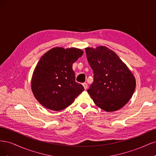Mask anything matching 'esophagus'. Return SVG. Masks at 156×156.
<instances>
[{
  "mask_svg": "<svg viewBox=\"0 0 156 156\" xmlns=\"http://www.w3.org/2000/svg\"><path fill=\"white\" fill-rule=\"evenodd\" d=\"M83 87H84V88L85 89V90H87V88H88L87 83H83Z\"/></svg>",
  "mask_w": 156,
  "mask_h": 156,
  "instance_id": "obj_1",
  "label": "esophagus"
}]
</instances>
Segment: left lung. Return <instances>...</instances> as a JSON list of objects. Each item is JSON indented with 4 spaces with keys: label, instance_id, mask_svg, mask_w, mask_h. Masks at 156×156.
<instances>
[{
    "label": "left lung",
    "instance_id": "left-lung-1",
    "mask_svg": "<svg viewBox=\"0 0 156 156\" xmlns=\"http://www.w3.org/2000/svg\"><path fill=\"white\" fill-rule=\"evenodd\" d=\"M94 81L87 90L94 103L107 112L123 107L136 87L133 74L119 56L105 46L85 48Z\"/></svg>",
    "mask_w": 156,
    "mask_h": 156
}]
</instances>
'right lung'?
<instances>
[{"label": "right lung", "mask_w": 156, "mask_h": 156, "mask_svg": "<svg viewBox=\"0 0 156 156\" xmlns=\"http://www.w3.org/2000/svg\"><path fill=\"white\" fill-rule=\"evenodd\" d=\"M83 54L75 48H52L40 58L33 72L31 88L36 100L44 107L58 111L73 103L84 90L75 82L72 65Z\"/></svg>", "instance_id": "1"}]
</instances>
